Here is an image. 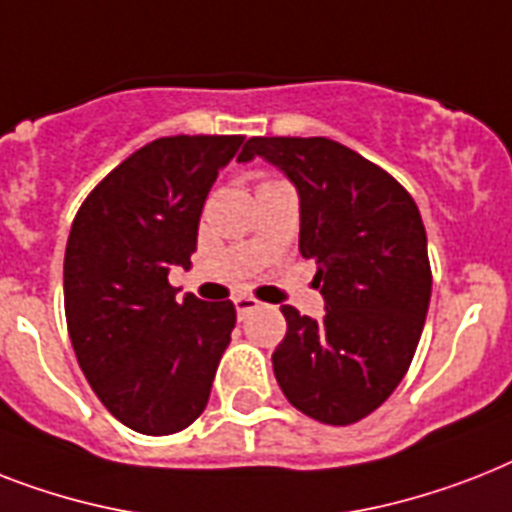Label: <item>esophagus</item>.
Returning a JSON list of instances; mask_svg holds the SVG:
<instances>
[{"instance_id":"1","label":"esophagus","mask_w":512,"mask_h":512,"mask_svg":"<svg viewBox=\"0 0 512 512\" xmlns=\"http://www.w3.org/2000/svg\"><path fill=\"white\" fill-rule=\"evenodd\" d=\"M234 307H236V313H239V318H244V315L252 313L255 307H260V302H257L255 297H247V294H242V297L234 299Z\"/></svg>"}]
</instances>
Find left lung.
<instances>
[{
    "mask_svg": "<svg viewBox=\"0 0 512 512\" xmlns=\"http://www.w3.org/2000/svg\"><path fill=\"white\" fill-rule=\"evenodd\" d=\"M263 157L299 194V252L318 265L321 321L281 307L286 336L273 373L297 410L347 426L397 389L431 299L426 228L386 170L339 141L255 136L239 162Z\"/></svg>",
    "mask_w": 512,
    "mask_h": 512,
    "instance_id": "left-lung-1",
    "label": "left lung"
}]
</instances>
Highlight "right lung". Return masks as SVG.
Returning a JSON list of instances; mask_svg holds the SVG:
<instances>
[{
    "mask_svg": "<svg viewBox=\"0 0 512 512\" xmlns=\"http://www.w3.org/2000/svg\"><path fill=\"white\" fill-rule=\"evenodd\" d=\"M244 136H165L123 160L78 210L65 318L83 376L123 426L168 436L197 421L236 323L231 302L176 297L218 170Z\"/></svg>",
    "mask_w": 512,
    "mask_h": 512,
    "instance_id": "obj_1",
    "label": "right lung"
}]
</instances>
